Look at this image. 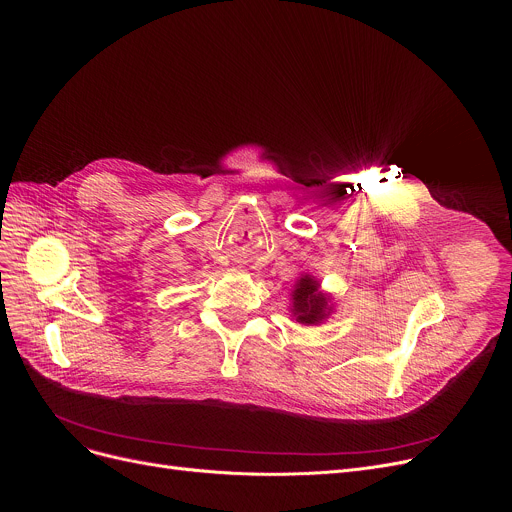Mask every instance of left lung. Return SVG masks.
Listing matches in <instances>:
<instances>
[{"label":"left lung","mask_w":512,"mask_h":512,"mask_svg":"<svg viewBox=\"0 0 512 512\" xmlns=\"http://www.w3.org/2000/svg\"><path fill=\"white\" fill-rule=\"evenodd\" d=\"M336 302L332 294L322 289L318 277L302 273L291 289V320L300 326H320L334 314Z\"/></svg>","instance_id":"8db88e82"}]
</instances>
